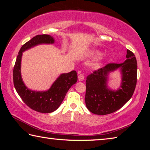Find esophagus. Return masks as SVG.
Returning a JSON list of instances; mask_svg holds the SVG:
<instances>
[{"mask_svg":"<svg viewBox=\"0 0 150 150\" xmlns=\"http://www.w3.org/2000/svg\"><path fill=\"white\" fill-rule=\"evenodd\" d=\"M78 80L79 81H83L84 80V75L83 74H79L78 75Z\"/></svg>","mask_w":150,"mask_h":150,"instance_id":"obj_1","label":"esophagus"}]
</instances>
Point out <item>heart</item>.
I'll use <instances>...</instances> for the list:
<instances>
[{"label":"heart","instance_id":"1","mask_svg":"<svg viewBox=\"0 0 150 150\" xmlns=\"http://www.w3.org/2000/svg\"><path fill=\"white\" fill-rule=\"evenodd\" d=\"M92 55H93L94 56H96V57H98L100 56L101 55V52L100 51H98V50H95V51H93L92 52ZM102 61H103V57H99L98 59V60L96 61V63H95V65L96 67H99V66L101 65V63H102Z\"/></svg>","mask_w":150,"mask_h":150}]
</instances>
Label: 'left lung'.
I'll list each match as a JSON object with an SVG mask.
<instances>
[{
	"mask_svg": "<svg viewBox=\"0 0 150 150\" xmlns=\"http://www.w3.org/2000/svg\"><path fill=\"white\" fill-rule=\"evenodd\" d=\"M118 70L121 83L118 90L108 86L109 75ZM137 82V61L131 51L127 50L126 59L122 63H109L88 75L86 80L85 104L88 110L98 115L112 113L130 99Z\"/></svg>",
	"mask_w": 150,
	"mask_h": 150,
	"instance_id": "obj_1",
	"label": "left lung"
}]
</instances>
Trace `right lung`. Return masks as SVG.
I'll use <instances>...</instances> for the list:
<instances>
[{
  "label": "right lung",
  "mask_w": 150,
  "mask_h": 150,
  "mask_svg": "<svg viewBox=\"0 0 150 150\" xmlns=\"http://www.w3.org/2000/svg\"><path fill=\"white\" fill-rule=\"evenodd\" d=\"M54 37L50 35H37L22 45L16 57L13 70L14 85L16 92L24 103L32 110L42 113H50L59 108L66 93L77 81L75 71L62 73L47 91H36L30 89L24 84L21 75V61L23 52L41 44H53Z\"/></svg>",
  "instance_id": "add662e5"
}]
</instances>
